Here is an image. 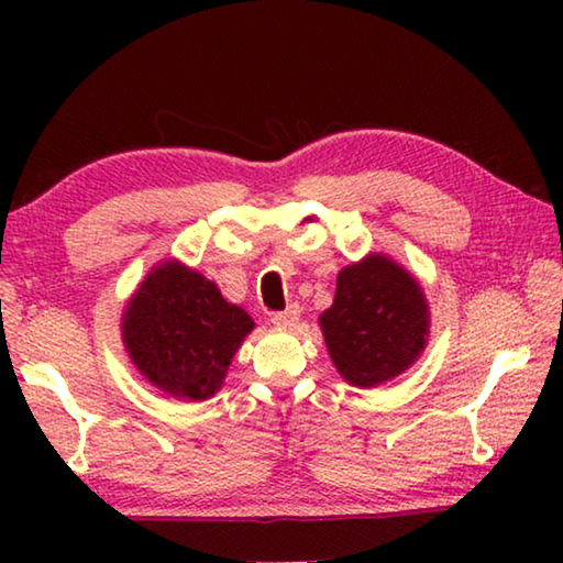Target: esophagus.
Instances as JSON below:
<instances>
[{
    "label": "esophagus",
    "mask_w": 563,
    "mask_h": 563,
    "mask_svg": "<svg viewBox=\"0 0 563 563\" xmlns=\"http://www.w3.org/2000/svg\"><path fill=\"white\" fill-rule=\"evenodd\" d=\"M298 318H300V308H298V305H290L288 310L273 312L271 322H273V325H278V328H292L295 322H298Z\"/></svg>",
    "instance_id": "obj_1"
}]
</instances>
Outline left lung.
Instances as JSON below:
<instances>
[{
	"mask_svg": "<svg viewBox=\"0 0 563 563\" xmlns=\"http://www.w3.org/2000/svg\"><path fill=\"white\" fill-rule=\"evenodd\" d=\"M320 328L338 373L355 387H377L422 355L430 308L402 265L373 253L340 271L335 300L320 316Z\"/></svg>",
	"mask_w": 563,
	"mask_h": 563,
	"instance_id": "left-lung-1",
	"label": "left lung"
}]
</instances>
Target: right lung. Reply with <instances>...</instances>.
Masks as SVG:
<instances>
[{
    "mask_svg": "<svg viewBox=\"0 0 563 563\" xmlns=\"http://www.w3.org/2000/svg\"><path fill=\"white\" fill-rule=\"evenodd\" d=\"M255 328L213 280L178 261L156 265L131 295L121 338L151 385L176 399L213 397L243 338Z\"/></svg>",
    "mask_w": 563,
    "mask_h": 563,
    "instance_id": "1",
    "label": "right lung"
}]
</instances>
